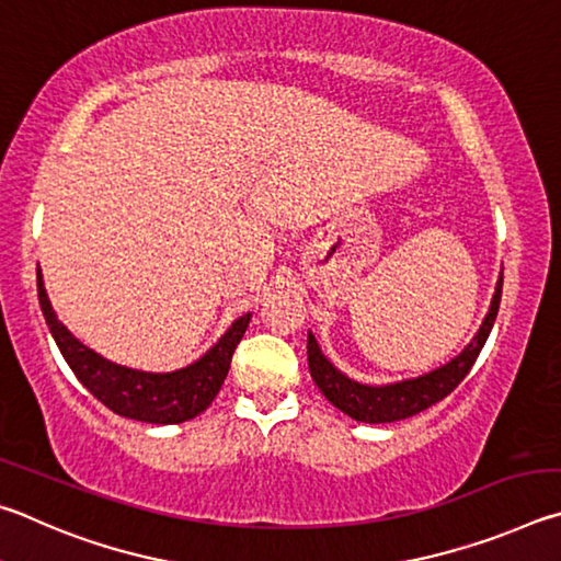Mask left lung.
Segmentation results:
<instances>
[{
	"mask_svg": "<svg viewBox=\"0 0 561 561\" xmlns=\"http://www.w3.org/2000/svg\"><path fill=\"white\" fill-rule=\"evenodd\" d=\"M500 296H503V278L497 280L493 302H490V312L485 316L483 325H480L476 340L470 342L456 359H450L446 367L431 371V375L397 381V385L387 387L359 385V381H352L350 377L332 367L325 355L320 352L316 337L308 335L310 377L316 379L318 389L325 394L328 401H332V404L340 411H345V414L355 421H365V424H391V421L416 416L428 407L438 404L440 399H446L450 391L466 379L470 367L476 365L480 350H483L490 330H493V322L497 318Z\"/></svg>",
	"mask_w": 561,
	"mask_h": 561,
	"instance_id": "8db88e82",
	"label": "left lung"
}]
</instances>
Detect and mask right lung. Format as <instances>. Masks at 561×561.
<instances>
[{
	"instance_id": "1",
	"label": "right lung",
	"mask_w": 561,
	"mask_h": 561,
	"mask_svg": "<svg viewBox=\"0 0 561 561\" xmlns=\"http://www.w3.org/2000/svg\"><path fill=\"white\" fill-rule=\"evenodd\" d=\"M36 278L38 302H42L46 325L73 375L115 414L145 421V424H182V421L199 416L219 394L224 379L229 375L233 350L251 320V312L236 320L229 332L194 365L170 371V375H150V371L113 365V362L81 345L54 316L51 302H48L44 290L42 271L36 273Z\"/></svg>"
}]
</instances>
